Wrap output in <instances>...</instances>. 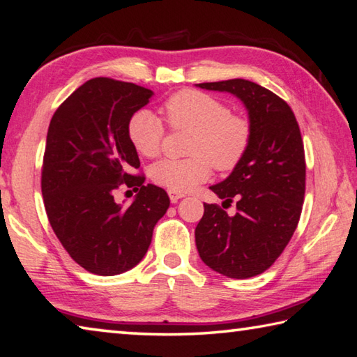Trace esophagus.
<instances>
[{"instance_id":"esophagus-1","label":"esophagus","mask_w":357,"mask_h":357,"mask_svg":"<svg viewBox=\"0 0 357 357\" xmlns=\"http://www.w3.org/2000/svg\"><path fill=\"white\" fill-rule=\"evenodd\" d=\"M167 194H169V199H171V202H172V204H176V202H177L178 199H181V197H185V194H183V192H178V191H172V190H167Z\"/></svg>"}]
</instances>
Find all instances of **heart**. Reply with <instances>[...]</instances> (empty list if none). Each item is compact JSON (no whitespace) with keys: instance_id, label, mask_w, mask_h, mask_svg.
<instances>
[{"instance_id":"1","label":"heart","mask_w":357,"mask_h":357,"mask_svg":"<svg viewBox=\"0 0 357 357\" xmlns=\"http://www.w3.org/2000/svg\"><path fill=\"white\" fill-rule=\"evenodd\" d=\"M163 113L174 129L192 130L188 146L190 158L161 160L152 166L151 178L158 186L186 192L219 171L236 167L250 144V124L233 115L230 107L204 91L181 90L163 104ZM127 135L141 157L153 158L161 149L165 129L149 110L133 113Z\"/></svg>"}]
</instances>
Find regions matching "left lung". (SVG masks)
I'll list each match as a JSON object with an SVG mask.
<instances>
[{
  "label": "left lung",
  "instance_id": "1",
  "mask_svg": "<svg viewBox=\"0 0 357 357\" xmlns=\"http://www.w3.org/2000/svg\"><path fill=\"white\" fill-rule=\"evenodd\" d=\"M197 86L236 96L248 113L250 144L224 181L210 186L219 199L236 200V214L204 204L196 227L202 261L228 278H250L271 267L298 225L306 163L297 119L283 99L245 79Z\"/></svg>",
  "mask_w": 357,
  "mask_h": 357
}]
</instances>
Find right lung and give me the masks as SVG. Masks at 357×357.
Segmentation results:
<instances>
[{
    "label": "right lung",
    "mask_w": 357,
    "mask_h": 357,
    "mask_svg": "<svg viewBox=\"0 0 357 357\" xmlns=\"http://www.w3.org/2000/svg\"><path fill=\"white\" fill-rule=\"evenodd\" d=\"M152 95L137 84L95 77L66 98L50 123L42 169L45 210L65 250L91 273L112 277L135 267L169 208L163 188L130 174L139 158L127 124ZM123 183L139 191L130 206L112 197Z\"/></svg>",
    "instance_id": "1"
}]
</instances>
